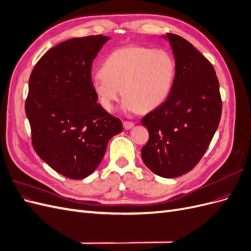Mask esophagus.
<instances>
[{
    "label": "esophagus",
    "instance_id": "1",
    "mask_svg": "<svg viewBox=\"0 0 251 251\" xmlns=\"http://www.w3.org/2000/svg\"><path fill=\"white\" fill-rule=\"evenodd\" d=\"M134 126L135 124L132 123V121H124V127L126 130H130V128H132Z\"/></svg>",
    "mask_w": 251,
    "mask_h": 251
}]
</instances>
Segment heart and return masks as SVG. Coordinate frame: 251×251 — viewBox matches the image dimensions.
<instances>
[{
  "mask_svg": "<svg viewBox=\"0 0 251 251\" xmlns=\"http://www.w3.org/2000/svg\"><path fill=\"white\" fill-rule=\"evenodd\" d=\"M100 73L91 86L103 110L113 111L121 91L126 110L147 112L158 108L169 97L176 63L164 49L128 45L111 52Z\"/></svg>",
  "mask_w": 251,
  "mask_h": 251,
  "instance_id": "b5f03b06",
  "label": "heart"
}]
</instances>
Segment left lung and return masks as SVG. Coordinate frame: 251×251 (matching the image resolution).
Returning <instances> with one entry per match:
<instances>
[{"label": "left lung", "instance_id": "left-lung-1", "mask_svg": "<svg viewBox=\"0 0 251 251\" xmlns=\"http://www.w3.org/2000/svg\"><path fill=\"white\" fill-rule=\"evenodd\" d=\"M163 37L172 47L176 74L166 100L141 119L150 135L141 157L158 176L175 178L193 170L205 154L221 119L222 100L208 60L180 35Z\"/></svg>", "mask_w": 251, "mask_h": 251}]
</instances>
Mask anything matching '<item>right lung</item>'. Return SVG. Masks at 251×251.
Instances as JSON below:
<instances>
[{"label":"right lung","instance_id":"add662e5","mask_svg":"<svg viewBox=\"0 0 251 251\" xmlns=\"http://www.w3.org/2000/svg\"><path fill=\"white\" fill-rule=\"evenodd\" d=\"M109 36L74 37L41 57L25 103L32 146L42 160L70 179H83L101 162L123 123L97 103L91 69Z\"/></svg>","mask_w":251,"mask_h":251}]
</instances>
